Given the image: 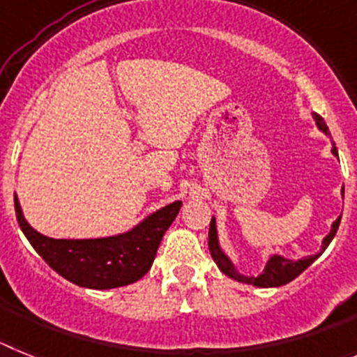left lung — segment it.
Returning <instances> with one entry per match:
<instances>
[{
	"label": "left lung",
	"instance_id": "obj_1",
	"mask_svg": "<svg viewBox=\"0 0 357 357\" xmlns=\"http://www.w3.org/2000/svg\"><path fill=\"white\" fill-rule=\"evenodd\" d=\"M312 119H314L316 127L324 132L325 136L331 138V132H328V127L325 126L324 119H321L320 114L312 113ZM333 144V149H331V153L337 158V149L336 144L331 140ZM342 196H343V188H342ZM340 221H342V215L337 217L336 221L331 225V231L324 237L321 241V248L320 252L316 253V255H307V257H302V259H287V257L280 255V253H273L269 255L268 262L264 266V271L260 273V275H243V273L238 271L237 266L231 262V259L226 255V252L221 248V243H219V234H217V222H215V217H212V222H210V231H208V248H210V253H212V259L215 260V264L219 266L222 273H225L226 277L234 278L237 282H243V284H250V286H255V287H280V286H286L289 284L291 280L298 277L300 273H303L309 266L314 262L321 253L327 250V246L331 244V241L334 238L337 231V226H340Z\"/></svg>",
	"mask_w": 357,
	"mask_h": 357
}]
</instances>
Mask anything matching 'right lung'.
<instances>
[{
  "mask_svg": "<svg viewBox=\"0 0 357 357\" xmlns=\"http://www.w3.org/2000/svg\"><path fill=\"white\" fill-rule=\"evenodd\" d=\"M14 204L24 237L50 268L75 286L102 291L129 286L144 277L183 203L174 201L149 213L131 230L97 238H54L39 234L24 219L17 194Z\"/></svg>",
  "mask_w": 357,
  "mask_h": 357,
  "instance_id": "right-lung-1",
  "label": "right lung"
}]
</instances>
